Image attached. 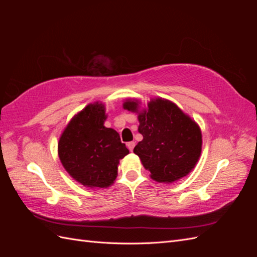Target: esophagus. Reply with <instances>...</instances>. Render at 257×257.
I'll return each instance as SVG.
<instances>
[{"mask_svg":"<svg viewBox=\"0 0 257 257\" xmlns=\"http://www.w3.org/2000/svg\"><path fill=\"white\" fill-rule=\"evenodd\" d=\"M126 146H127V148H128V150L132 152V151L134 150L135 143H134V142H130V143H127V144H126Z\"/></svg>","mask_w":257,"mask_h":257,"instance_id":"1","label":"esophagus"}]
</instances>
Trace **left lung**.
Listing matches in <instances>:
<instances>
[{
  "mask_svg": "<svg viewBox=\"0 0 257 257\" xmlns=\"http://www.w3.org/2000/svg\"><path fill=\"white\" fill-rule=\"evenodd\" d=\"M126 99L123 108L138 113L143 141L134 148L150 177L160 183H173L188 176L200 158L203 136L198 124L172 100L155 97L147 108Z\"/></svg>",
  "mask_w": 257,
  "mask_h": 257,
  "instance_id": "left-lung-1",
  "label": "left lung"
}]
</instances>
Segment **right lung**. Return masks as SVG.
I'll return each instance as SVG.
<instances>
[{
	"mask_svg": "<svg viewBox=\"0 0 257 257\" xmlns=\"http://www.w3.org/2000/svg\"><path fill=\"white\" fill-rule=\"evenodd\" d=\"M102 102L85 106L62 132L58 154L75 181L91 189L109 188L118 176L120 160L130 153L118 132L106 127Z\"/></svg>",
	"mask_w": 257,
	"mask_h": 257,
	"instance_id": "add662e5",
	"label": "right lung"
}]
</instances>
